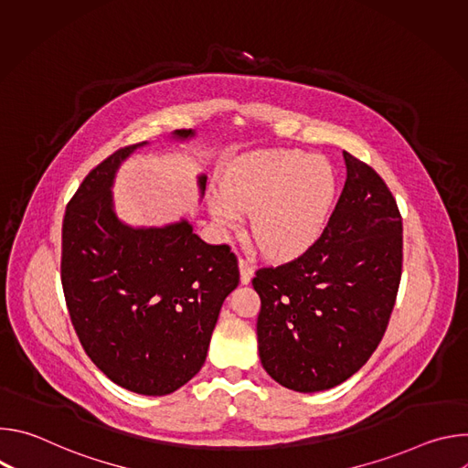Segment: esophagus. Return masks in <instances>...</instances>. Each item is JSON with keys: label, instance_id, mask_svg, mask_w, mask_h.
I'll return each mask as SVG.
<instances>
[{"label": "esophagus", "instance_id": "esophagus-1", "mask_svg": "<svg viewBox=\"0 0 468 468\" xmlns=\"http://www.w3.org/2000/svg\"><path fill=\"white\" fill-rule=\"evenodd\" d=\"M239 269H240V282L242 283H250L251 276H253V266L246 257H239Z\"/></svg>", "mask_w": 468, "mask_h": 468}]
</instances>
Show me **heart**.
I'll list each match as a JSON object with an SVG mask.
<instances>
[{
    "instance_id": "heart-1",
    "label": "heart",
    "mask_w": 468,
    "mask_h": 468,
    "mask_svg": "<svg viewBox=\"0 0 468 468\" xmlns=\"http://www.w3.org/2000/svg\"><path fill=\"white\" fill-rule=\"evenodd\" d=\"M335 188V174L324 159L294 150L255 152L228 168L209 209L226 228L239 226V211L251 213L259 248L271 257H292L320 237Z\"/></svg>"
}]
</instances>
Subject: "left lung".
<instances>
[{
	"label": "left lung",
	"instance_id": "1",
	"mask_svg": "<svg viewBox=\"0 0 468 468\" xmlns=\"http://www.w3.org/2000/svg\"><path fill=\"white\" fill-rule=\"evenodd\" d=\"M345 188L322 235L298 257L262 266L259 357L298 392L335 387L381 343L402 278V215L381 176L343 152Z\"/></svg>",
	"mask_w": 468,
	"mask_h": 468
}]
</instances>
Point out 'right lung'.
Segmentation results:
<instances>
[{
	"label": "right lung",
	"mask_w": 468,
	"mask_h": 468,
	"mask_svg": "<svg viewBox=\"0 0 468 468\" xmlns=\"http://www.w3.org/2000/svg\"><path fill=\"white\" fill-rule=\"evenodd\" d=\"M190 135L192 129L176 131ZM143 144L103 159L66 206L60 282L92 363L127 390L165 396L204 367L220 307L240 274L228 244L204 242L185 220L133 229L116 218L114 172ZM206 181L199 177L202 190Z\"/></svg>",
	"instance_id": "right-lung-1"
}]
</instances>
